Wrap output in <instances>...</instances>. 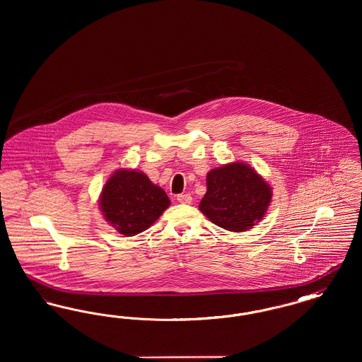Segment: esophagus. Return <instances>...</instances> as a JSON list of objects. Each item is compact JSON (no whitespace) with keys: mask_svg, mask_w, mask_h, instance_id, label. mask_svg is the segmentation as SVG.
<instances>
[{"mask_svg":"<svg viewBox=\"0 0 362 362\" xmlns=\"http://www.w3.org/2000/svg\"><path fill=\"white\" fill-rule=\"evenodd\" d=\"M177 201H179L180 204H191L192 198H191L189 194H180V195H177Z\"/></svg>","mask_w":362,"mask_h":362,"instance_id":"esophagus-1","label":"esophagus"}]
</instances>
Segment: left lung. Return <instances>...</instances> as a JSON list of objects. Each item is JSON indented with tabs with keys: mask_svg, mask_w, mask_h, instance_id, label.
Instances as JSON below:
<instances>
[{
	"mask_svg": "<svg viewBox=\"0 0 362 362\" xmlns=\"http://www.w3.org/2000/svg\"><path fill=\"white\" fill-rule=\"evenodd\" d=\"M199 210L226 230L244 232L258 224L272 202V187L245 163H230L206 176Z\"/></svg>",
	"mask_w": 362,
	"mask_h": 362,
	"instance_id": "obj_1",
	"label": "left lung"
}]
</instances>
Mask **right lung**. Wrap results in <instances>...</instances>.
Here are the masks:
<instances>
[{
	"instance_id": "right-lung-1",
	"label": "right lung",
	"mask_w": 362,
	"mask_h": 362,
	"mask_svg": "<svg viewBox=\"0 0 362 362\" xmlns=\"http://www.w3.org/2000/svg\"><path fill=\"white\" fill-rule=\"evenodd\" d=\"M170 204L165 191L145 173L122 168L110 176L99 199L105 221L124 236L146 230Z\"/></svg>"
}]
</instances>
